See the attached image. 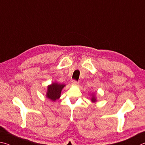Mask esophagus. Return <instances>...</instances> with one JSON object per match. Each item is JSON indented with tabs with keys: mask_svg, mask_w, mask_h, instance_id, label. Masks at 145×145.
I'll return each instance as SVG.
<instances>
[{
	"mask_svg": "<svg viewBox=\"0 0 145 145\" xmlns=\"http://www.w3.org/2000/svg\"><path fill=\"white\" fill-rule=\"evenodd\" d=\"M72 84L74 85H78V82L76 80H72Z\"/></svg>",
	"mask_w": 145,
	"mask_h": 145,
	"instance_id": "34e87169",
	"label": "esophagus"
}]
</instances>
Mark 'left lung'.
I'll return each instance as SVG.
<instances>
[{"instance_id":"1","label":"left lung","mask_w":145,"mask_h":145,"mask_svg":"<svg viewBox=\"0 0 145 145\" xmlns=\"http://www.w3.org/2000/svg\"><path fill=\"white\" fill-rule=\"evenodd\" d=\"M96 101V99H95V98L94 97H93H93H92V102H95V101Z\"/></svg>"}]
</instances>
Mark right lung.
I'll return each instance as SVG.
<instances>
[{"instance_id": "right-lung-1", "label": "right lung", "mask_w": 145, "mask_h": 145, "mask_svg": "<svg viewBox=\"0 0 145 145\" xmlns=\"http://www.w3.org/2000/svg\"><path fill=\"white\" fill-rule=\"evenodd\" d=\"M65 87L64 85L58 84L57 83H52L48 87L46 97L53 101H55L60 97L61 91Z\"/></svg>"}]
</instances>
